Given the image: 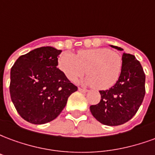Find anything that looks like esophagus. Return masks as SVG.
I'll return each instance as SVG.
<instances>
[{"mask_svg": "<svg viewBox=\"0 0 155 155\" xmlns=\"http://www.w3.org/2000/svg\"><path fill=\"white\" fill-rule=\"evenodd\" d=\"M78 90H79V91L81 92V93H86V92L88 91L87 90H85V89H82V88H79Z\"/></svg>", "mask_w": 155, "mask_h": 155, "instance_id": "obj_1", "label": "esophagus"}]
</instances>
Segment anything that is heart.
Masks as SVG:
<instances>
[{
	"mask_svg": "<svg viewBox=\"0 0 155 155\" xmlns=\"http://www.w3.org/2000/svg\"><path fill=\"white\" fill-rule=\"evenodd\" d=\"M58 67L71 81L83 76L86 71L89 75L80 81L81 84L108 90L120 80L123 61L120 54L110 49L92 48L81 50L75 55L71 52L61 53Z\"/></svg>",
	"mask_w": 155,
	"mask_h": 155,
	"instance_id": "b5f03b06",
	"label": "heart"
}]
</instances>
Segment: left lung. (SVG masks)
<instances>
[{"mask_svg": "<svg viewBox=\"0 0 155 155\" xmlns=\"http://www.w3.org/2000/svg\"><path fill=\"white\" fill-rule=\"evenodd\" d=\"M118 51L123 49L111 45ZM123 69L120 80L113 87L101 91L100 103L90 107L92 115L103 124L116 126L131 120L145 94V74L134 55L123 53Z\"/></svg>", "mask_w": 155, "mask_h": 155, "instance_id": "1", "label": "left lung"}]
</instances>
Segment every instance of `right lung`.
<instances>
[{
    "mask_svg": "<svg viewBox=\"0 0 155 155\" xmlns=\"http://www.w3.org/2000/svg\"><path fill=\"white\" fill-rule=\"evenodd\" d=\"M62 51L37 48L16 60L11 70L10 94L18 114L34 124L51 122L77 91L58 65Z\"/></svg>",
    "mask_w": 155,
    "mask_h": 155,
    "instance_id": "right-lung-1",
    "label": "right lung"
}]
</instances>
